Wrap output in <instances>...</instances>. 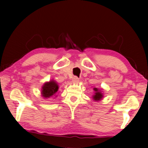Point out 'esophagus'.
Listing matches in <instances>:
<instances>
[{"mask_svg": "<svg viewBox=\"0 0 148 148\" xmlns=\"http://www.w3.org/2000/svg\"><path fill=\"white\" fill-rule=\"evenodd\" d=\"M72 82H74V83H78L79 82V78L77 76H74L72 79Z\"/></svg>", "mask_w": 148, "mask_h": 148, "instance_id": "esophagus-1", "label": "esophagus"}]
</instances>
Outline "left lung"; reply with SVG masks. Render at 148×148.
I'll use <instances>...</instances> for the list:
<instances>
[{
  "label": "left lung",
  "mask_w": 148,
  "mask_h": 148,
  "mask_svg": "<svg viewBox=\"0 0 148 148\" xmlns=\"http://www.w3.org/2000/svg\"><path fill=\"white\" fill-rule=\"evenodd\" d=\"M93 90L95 91V95L93 96V99L95 101H99L102 99L103 97V95H102V93L99 90H98L97 88H93Z\"/></svg>",
  "instance_id": "left-lung-1"
}]
</instances>
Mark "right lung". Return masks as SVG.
Returning <instances> with one entry per match:
<instances>
[{
  "instance_id": "1",
  "label": "right lung",
  "mask_w": 148,
  "mask_h": 148,
  "mask_svg": "<svg viewBox=\"0 0 148 148\" xmlns=\"http://www.w3.org/2000/svg\"><path fill=\"white\" fill-rule=\"evenodd\" d=\"M58 90V84L55 81H51L44 84L42 88V95L44 97H50L57 93Z\"/></svg>"
}]
</instances>
